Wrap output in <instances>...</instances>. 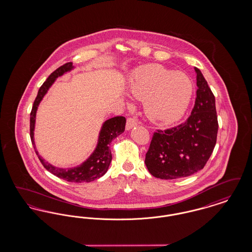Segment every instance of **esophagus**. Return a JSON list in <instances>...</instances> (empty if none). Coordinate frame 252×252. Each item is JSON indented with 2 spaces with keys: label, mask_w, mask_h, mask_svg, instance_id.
I'll return each mask as SVG.
<instances>
[{
  "label": "esophagus",
  "mask_w": 252,
  "mask_h": 252,
  "mask_svg": "<svg viewBox=\"0 0 252 252\" xmlns=\"http://www.w3.org/2000/svg\"><path fill=\"white\" fill-rule=\"evenodd\" d=\"M138 124H139V122H138L137 118H135V117H129V118H127V120H126V128L127 130H129V129H131L132 127L136 126Z\"/></svg>",
  "instance_id": "34e87169"
}]
</instances>
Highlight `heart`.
<instances>
[{
  "label": "heart",
  "instance_id": "1",
  "mask_svg": "<svg viewBox=\"0 0 252 252\" xmlns=\"http://www.w3.org/2000/svg\"><path fill=\"white\" fill-rule=\"evenodd\" d=\"M129 89L135 98L144 100V110L151 120L172 125L186 112L193 87L186 74L152 64L134 72Z\"/></svg>",
  "mask_w": 252,
  "mask_h": 252
}]
</instances>
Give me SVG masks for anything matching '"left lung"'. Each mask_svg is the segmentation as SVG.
I'll list each match as a JSON object with an SVG mask.
<instances>
[{
  "instance_id": "1",
  "label": "left lung",
  "mask_w": 252,
  "mask_h": 252,
  "mask_svg": "<svg viewBox=\"0 0 252 252\" xmlns=\"http://www.w3.org/2000/svg\"><path fill=\"white\" fill-rule=\"evenodd\" d=\"M194 70L197 91L191 115L177 126L154 132L145 155L146 167L158 179H180L200 171L216 146V98L202 72Z\"/></svg>"
}]
</instances>
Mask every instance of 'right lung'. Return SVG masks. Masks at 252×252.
<instances>
[{
	"mask_svg": "<svg viewBox=\"0 0 252 252\" xmlns=\"http://www.w3.org/2000/svg\"><path fill=\"white\" fill-rule=\"evenodd\" d=\"M72 68L73 67H72V62H68L60 66V68H58L55 72H52L49 75L46 81L39 88L37 95L33 104L31 113H30V137H31V142L34 146V149L36 151V154L38 157L40 162L50 173L57 176L58 178L70 181V182H77V183L91 182L101 178L107 173L112 158L111 151L109 149L108 144L111 143L113 139H115L117 136H119L125 131V126L126 122L125 117L116 116L108 119L103 124L101 131L99 133L98 144L96 146L95 150L86 161L77 167L63 169V168L53 166L52 164L45 161L41 157L38 155L36 150L35 141H34L36 112L40 101L48 92L49 88L55 82L56 78H58L59 76L62 75L66 72L71 71Z\"/></svg>",
	"mask_w": 252,
	"mask_h": 252,
	"instance_id": "obj_1",
	"label": "right lung"
}]
</instances>
